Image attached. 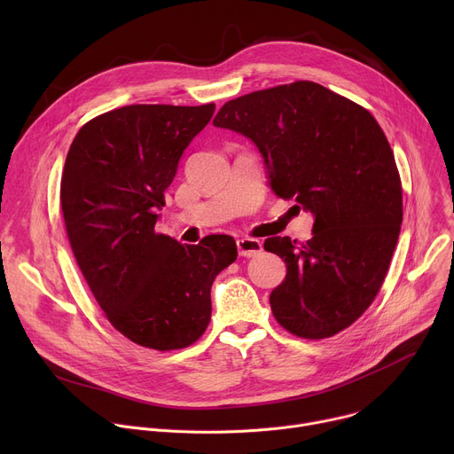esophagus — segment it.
Returning <instances> with one entry per match:
<instances>
[{
	"label": "esophagus",
	"mask_w": 454,
	"mask_h": 454,
	"mask_svg": "<svg viewBox=\"0 0 454 454\" xmlns=\"http://www.w3.org/2000/svg\"><path fill=\"white\" fill-rule=\"evenodd\" d=\"M237 247H239V254L242 256H254L262 251V242L258 239H251V237H244L237 240Z\"/></svg>",
	"instance_id": "obj_1"
}]
</instances>
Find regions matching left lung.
I'll return each mask as SVG.
<instances>
[{
  "mask_svg": "<svg viewBox=\"0 0 454 454\" xmlns=\"http://www.w3.org/2000/svg\"><path fill=\"white\" fill-rule=\"evenodd\" d=\"M214 125L249 138L271 190L314 215L305 244L264 242L287 266L270 296L273 316L305 340L341 333L377 296L403 223L401 177L380 125L310 81L230 100Z\"/></svg>",
  "mask_w": 454,
  "mask_h": 454,
  "instance_id": "left-lung-1",
  "label": "left lung"
}]
</instances>
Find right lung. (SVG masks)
Here are the masks:
<instances>
[{
  "label": "right lung",
  "instance_id": "right-lung-1",
  "mask_svg": "<svg viewBox=\"0 0 454 454\" xmlns=\"http://www.w3.org/2000/svg\"><path fill=\"white\" fill-rule=\"evenodd\" d=\"M215 104H135L77 133L64 163L60 207L77 264L111 325L154 350L198 341L215 277L237 258L230 235L179 244L156 233L158 210L183 151Z\"/></svg>",
  "mask_w": 454,
  "mask_h": 454
}]
</instances>
